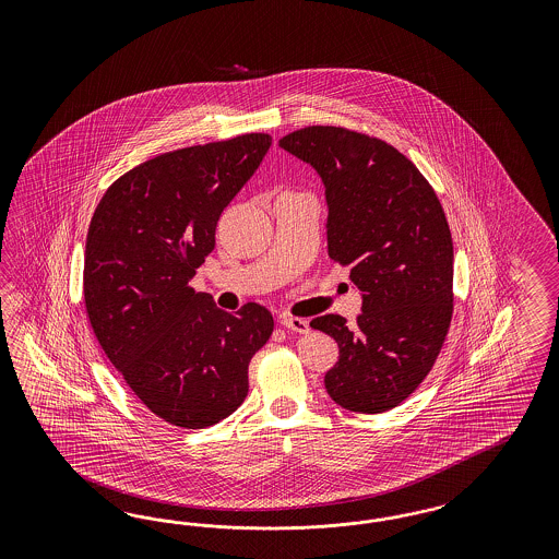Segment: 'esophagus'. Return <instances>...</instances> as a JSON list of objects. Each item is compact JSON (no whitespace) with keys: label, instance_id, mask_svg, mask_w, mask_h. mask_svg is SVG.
Segmentation results:
<instances>
[{"label":"esophagus","instance_id":"34e87169","mask_svg":"<svg viewBox=\"0 0 559 559\" xmlns=\"http://www.w3.org/2000/svg\"><path fill=\"white\" fill-rule=\"evenodd\" d=\"M283 325L290 330V332H297V334H307L309 332V322L304 318H283Z\"/></svg>","mask_w":559,"mask_h":559}]
</instances>
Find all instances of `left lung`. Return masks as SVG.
Returning <instances> with one entry per match:
<instances>
[{
    "label": "left lung",
    "mask_w": 559,
    "mask_h": 559,
    "mask_svg": "<svg viewBox=\"0 0 559 559\" xmlns=\"http://www.w3.org/2000/svg\"><path fill=\"white\" fill-rule=\"evenodd\" d=\"M322 176L328 254L362 290L355 325L328 313L311 328L338 342L330 397L383 414L435 367L453 318V237L442 204L404 153L344 127H305L278 141Z\"/></svg>",
    "instance_id": "obj_1"
}]
</instances>
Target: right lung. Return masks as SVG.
<instances>
[{
	"label": "right lung",
	"mask_w": 559,
	"mask_h": 559,
	"mask_svg": "<svg viewBox=\"0 0 559 559\" xmlns=\"http://www.w3.org/2000/svg\"><path fill=\"white\" fill-rule=\"evenodd\" d=\"M271 143L248 133L155 155L112 182L87 229L92 330L136 397L178 428L213 426L243 404L250 360L274 330L266 307L227 313L190 287Z\"/></svg>",
	"instance_id": "obj_1"
}]
</instances>
